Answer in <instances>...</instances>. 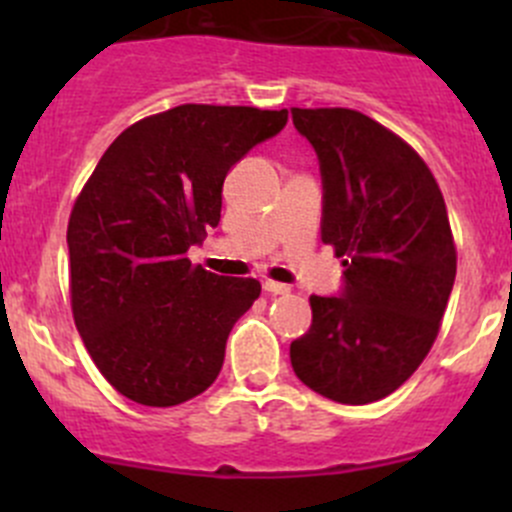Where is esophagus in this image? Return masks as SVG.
<instances>
[{
    "label": "esophagus",
    "instance_id": "obj_1",
    "mask_svg": "<svg viewBox=\"0 0 512 512\" xmlns=\"http://www.w3.org/2000/svg\"><path fill=\"white\" fill-rule=\"evenodd\" d=\"M265 292L267 294H287L289 292V285H282V282H272V280H265Z\"/></svg>",
    "mask_w": 512,
    "mask_h": 512
}]
</instances>
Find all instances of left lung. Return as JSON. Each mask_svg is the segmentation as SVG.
<instances>
[{"label": "left lung", "mask_w": 512, "mask_h": 512, "mask_svg": "<svg viewBox=\"0 0 512 512\" xmlns=\"http://www.w3.org/2000/svg\"><path fill=\"white\" fill-rule=\"evenodd\" d=\"M322 173V240L344 257L289 347L302 384L339 404L399 389L436 339L456 280L446 203L418 153L352 108H292Z\"/></svg>", "instance_id": "1"}]
</instances>
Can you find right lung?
<instances>
[{"label": "right lung", "instance_id": "obj_1", "mask_svg": "<svg viewBox=\"0 0 512 512\" xmlns=\"http://www.w3.org/2000/svg\"><path fill=\"white\" fill-rule=\"evenodd\" d=\"M287 126V111L185 103L108 146L71 210V307L108 384L143 406L203 394L260 282L193 267L218 227L232 165Z\"/></svg>", "mask_w": 512, "mask_h": 512}]
</instances>
